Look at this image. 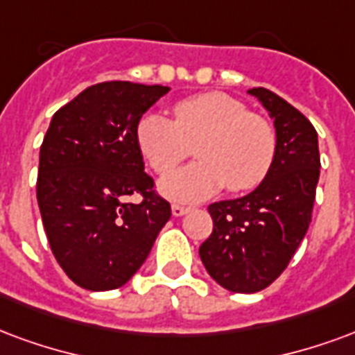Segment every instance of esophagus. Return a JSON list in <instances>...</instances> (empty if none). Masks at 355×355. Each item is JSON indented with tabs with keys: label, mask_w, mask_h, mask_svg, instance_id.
I'll return each instance as SVG.
<instances>
[{
	"label": "esophagus",
	"mask_w": 355,
	"mask_h": 355,
	"mask_svg": "<svg viewBox=\"0 0 355 355\" xmlns=\"http://www.w3.org/2000/svg\"><path fill=\"white\" fill-rule=\"evenodd\" d=\"M188 211H190V209H188V207H182V205H173V207H171L173 216H184Z\"/></svg>",
	"instance_id": "34e87169"
}]
</instances>
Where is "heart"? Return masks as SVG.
Masks as SVG:
<instances>
[{
	"label": "heart",
	"instance_id": "heart-1",
	"mask_svg": "<svg viewBox=\"0 0 355 355\" xmlns=\"http://www.w3.org/2000/svg\"><path fill=\"white\" fill-rule=\"evenodd\" d=\"M146 164L167 175L198 144V164L159 182L165 198L196 203L222 188L248 191L263 182L277 156V133L263 116L222 92H207L175 105V120L146 112L135 128Z\"/></svg>",
	"mask_w": 355,
	"mask_h": 355
}]
</instances>
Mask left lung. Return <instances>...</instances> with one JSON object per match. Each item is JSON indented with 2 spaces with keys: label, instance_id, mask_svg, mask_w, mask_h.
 <instances>
[{
  "label": "left lung",
  "instance_id": "obj_1",
  "mask_svg": "<svg viewBox=\"0 0 355 355\" xmlns=\"http://www.w3.org/2000/svg\"><path fill=\"white\" fill-rule=\"evenodd\" d=\"M277 131V156L263 182L239 199L209 205L212 233L199 256L218 284L254 293L284 271L312 220L320 178L318 133L304 114L267 88H252Z\"/></svg>",
  "mask_w": 355,
  "mask_h": 355
}]
</instances>
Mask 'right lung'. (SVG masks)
<instances>
[{"label": "right lung", "instance_id": "obj_1", "mask_svg": "<svg viewBox=\"0 0 355 355\" xmlns=\"http://www.w3.org/2000/svg\"><path fill=\"white\" fill-rule=\"evenodd\" d=\"M167 86L111 80L64 105L39 152L37 203L52 254L90 291L116 290L141 269L171 218L144 173L135 128ZM139 193L141 204H125Z\"/></svg>", "mask_w": 355, "mask_h": 355}]
</instances>
